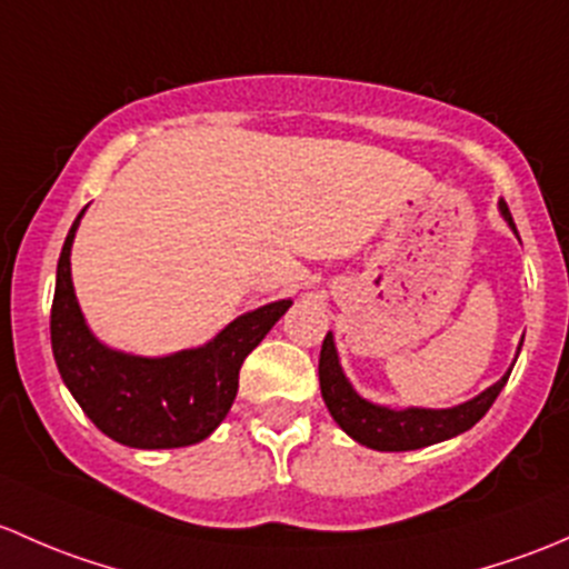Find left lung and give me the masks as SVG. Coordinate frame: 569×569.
I'll list each match as a JSON object with an SVG mask.
<instances>
[{
	"label": "left lung",
	"instance_id": "obj_1",
	"mask_svg": "<svg viewBox=\"0 0 569 569\" xmlns=\"http://www.w3.org/2000/svg\"><path fill=\"white\" fill-rule=\"evenodd\" d=\"M499 210L503 221L509 224V230L518 236L512 213H509L503 199L499 202ZM318 372H320V391H323L328 413L333 416V421H337V425L342 427L353 441H359L361 447L378 449V452H411V449L441 443L447 441V438H455L460 436V432L471 430V427L490 411V406H493L496 397L501 395V389L507 386V378L512 370L503 375L501 380H496L490 389H485L482 395L462 402V406L402 408V411H395V408H386V406H375V402L365 400V397L350 386V380L345 378L342 367H339V356H337V348H333L331 333H326L323 339Z\"/></svg>",
	"mask_w": 569,
	"mask_h": 569
}]
</instances>
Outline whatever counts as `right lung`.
<instances>
[{
  "mask_svg": "<svg viewBox=\"0 0 569 569\" xmlns=\"http://www.w3.org/2000/svg\"><path fill=\"white\" fill-rule=\"evenodd\" d=\"M81 213L62 246L51 303V350L68 391L92 425L122 447L178 449L204 441L230 413L243 359L292 301L241 315L202 348L158 359L111 350L87 328L70 279V246Z\"/></svg>",
  "mask_w": 569,
  "mask_h": 569,
  "instance_id": "1",
  "label": "right lung"
}]
</instances>
